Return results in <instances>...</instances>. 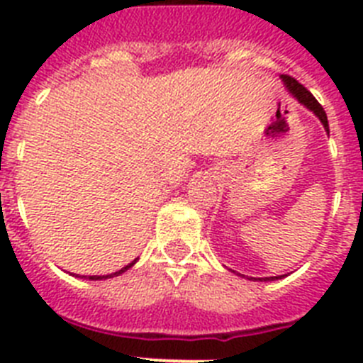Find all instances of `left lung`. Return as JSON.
<instances>
[{
  "instance_id": "8db88e82",
  "label": "left lung",
  "mask_w": 363,
  "mask_h": 363,
  "mask_svg": "<svg viewBox=\"0 0 363 363\" xmlns=\"http://www.w3.org/2000/svg\"><path fill=\"white\" fill-rule=\"evenodd\" d=\"M281 82L285 83V86H287V91L291 92V94L294 96V98L300 101L303 107L309 108L311 112H314L316 116H318V120L322 121V125L325 127V130L329 133V121H327V114L325 111H323L322 105L316 101V98H314L313 94H311L309 91H307L306 86L300 85V83L296 82L294 78H291V76H287V74H281ZM278 278L281 277H269V278H255V280H259V281H271V280H278Z\"/></svg>"
}]
</instances>
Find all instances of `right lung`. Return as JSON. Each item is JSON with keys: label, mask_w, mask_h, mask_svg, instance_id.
<instances>
[{"label": "right lung", "mask_w": 363, "mask_h": 363, "mask_svg": "<svg viewBox=\"0 0 363 363\" xmlns=\"http://www.w3.org/2000/svg\"><path fill=\"white\" fill-rule=\"evenodd\" d=\"M136 262H138V258L134 259V262H130L129 265H125L123 269H120V271H116V272H114V274H107V277H82V278H89V280H104V278H112V277H118V274H121V272H125V271H127V269H130V267H133V265L136 264Z\"/></svg>", "instance_id": "obj_1"}]
</instances>
